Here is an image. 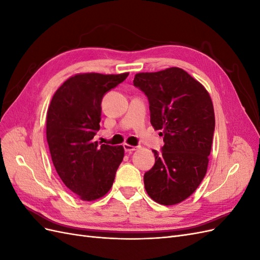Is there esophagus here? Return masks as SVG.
<instances>
[{
  "mask_svg": "<svg viewBox=\"0 0 260 260\" xmlns=\"http://www.w3.org/2000/svg\"><path fill=\"white\" fill-rule=\"evenodd\" d=\"M123 148L124 151L127 153H131L133 151H137L138 148H140V146H133V145H130V144H123Z\"/></svg>",
  "mask_w": 260,
  "mask_h": 260,
  "instance_id": "1",
  "label": "esophagus"
}]
</instances>
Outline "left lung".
<instances>
[{
	"label": "left lung",
	"mask_w": 260,
	"mask_h": 260,
	"mask_svg": "<svg viewBox=\"0 0 260 260\" xmlns=\"http://www.w3.org/2000/svg\"><path fill=\"white\" fill-rule=\"evenodd\" d=\"M133 84L148 99L151 123L162 130L161 152L153 149L155 165L145 172L149 198L176 205L192 195L207 171L215 131L209 93L183 69L137 74Z\"/></svg>",
	"instance_id": "1"
}]
</instances>
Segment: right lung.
<instances>
[{
    "label": "right lung",
    "instance_id": "obj_1",
    "mask_svg": "<svg viewBox=\"0 0 260 260\" xmlns=\"http://www.w3.org/2000/svg\"><path fill=\"white\" fill-rule=\"evenodd\" d=\"M129 73L78 74L62 83L52 98L46 116V140L54 167L70 191L82 201L104 196L123 159L121 145H99L102 99Z\"/></svg>",
    "mask_w": 260,
    "mask_h": 260
}]
</instances>
